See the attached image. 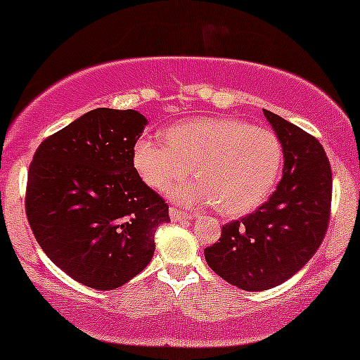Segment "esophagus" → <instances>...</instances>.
I'll list each match as a JSON object with an SVG mask.
<instances>
[{
	"label": "esophagus",
	"mask_w": 360,
	"mask_h": 360,
	"mask_svg": "<svg viewBox=\"0 0 360 360\" xmlns=\"http://www.w3.org/2000/svg\"><path fill=\"white\" fill-rule=\"evenodd\" d=\"M169 217H172L173 221H188V219H193L195 214H188V212L180 211V209L176 207H169Z\"/></svg>",
	"instance_id": "obj_1"
}]
</instances>
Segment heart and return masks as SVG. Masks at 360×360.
I'll use <instances>...</instances> for the list:
<instances>
[{"label": "heart", "mask_w": 360, "mask_h": 360, "mask_svg": "<svg viewBox=\"0 0 360 360\" xmlns=\"http://www.w3.org/2000/svg\"><path fill=\"white\" fill-rule=\"evenodd\" d=\"M132 165L153 191L165 192L191 173L197 180L176 185L172 197L185 205L212 204L224 216H243L272 192L282 167L276 132L234 117H199L172 126L160 137L141 136Z\"/></svg>", "instance_id": "obj_1"}]
</instances>
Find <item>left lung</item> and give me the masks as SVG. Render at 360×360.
Instances as JSON below:
<instances>
[{"instance_id":"8db88e82","label":"left lung","mask_w":360,"mask_h":360,"mask_svg":"<svg viewBox=\"0 0 360 360\" xmlns=\"http://www.w3.org/2000/svg\"><path fill=\"white\" fill-rule=\"evenodd\" d=\"M282 153L276 192L257 211L223 226L204 250L207 265L243 290H265L297 274L320 248L330 221L332 168L320 141L264 110Z\"/></svg>"}]
</instances>
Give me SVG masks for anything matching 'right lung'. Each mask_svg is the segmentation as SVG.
<instances>
[{"mask_svg": "<svg viewBox=\"0 0 360 360\" xmlns=\"http://www.w3.org/2000/svg\"><path fill=\"white\" fill-rule=\"evenodd\" d=\"M136 110L95 108L40 143L28 168L25 211L58 267L98 290L146 269L168 205L137 175L132 146L146 127Z\"/></svg>", "mask_w": 360, "mask_h": 360, "instance_id": "1", "label": "right lung"}]
</instances>
